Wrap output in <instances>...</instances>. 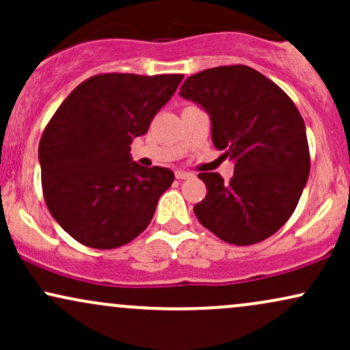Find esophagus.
I'll use <instances>...</instances> for the list:
<instances>
[{"mask_svg":"<svg viewBox=\"0 0 350 350\" xmlns=\"http://www.w3.org/2000/svg\"><path fill=\"white\" fill-rule=\"evenodd\" d=\"M192 178L191 172H186V171H176V179H189Z\"/></svg>","mask_w":350,"mask_h":350,"instance_id":"1","label":"esophagus"}]
</instances>
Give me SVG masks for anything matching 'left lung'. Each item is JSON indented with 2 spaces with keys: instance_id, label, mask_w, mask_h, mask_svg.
<instances>
[{
  "instance_id": "1",
  "label": "left lung",
  "mask_w": 350,
  "mask_h": 350,
  "mask_svg": "<svg viewBox=\"0 0 350 350\" xmlns=\"http://www.w3.org/2000/svg\"><path fill=\"white\" fill-rule=\"evenodd\" d=\"M179 95L206 108L214 146L235 161L228 183L219 172H200L207 194L194 206L196 217L227 243L263 242L295 212L311 167L295 102L242 64L191 75Z\"/></svg>"
}]
</instances>
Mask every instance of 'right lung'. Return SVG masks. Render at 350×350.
Here are the masks:
<instances>
[{"instance_id":"add662e5","label":"right lung","mask_w":350,"mask_h":350,"mask_svg":"<svg viewBox=\"0 0 350 350\" xmlns=\"http://www.w3.org/2000/svg\"><path fill=\"white\" fill-rule=\"evenodd\" d=\"M183 74H98L60 103L39 142L42 194L57 224L85 247L111 250L150 226L174 180L131 161V142L174 95Z\"/></svg>"}]
</instances>
